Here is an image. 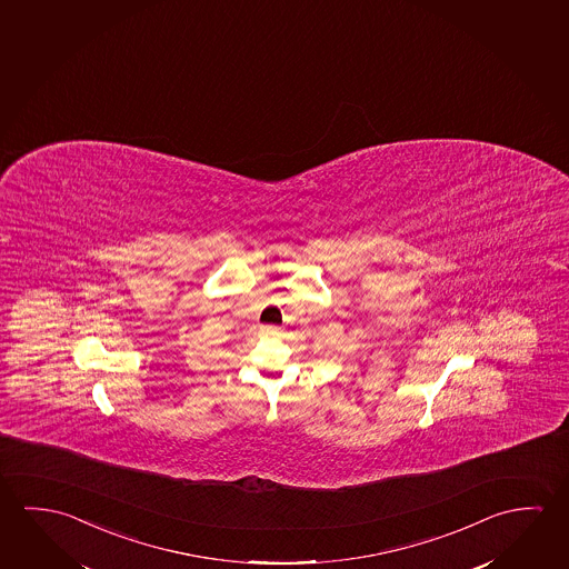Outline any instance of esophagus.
<instances>
[{"label": "esophagus", "instance_id": "1", "mask_svg": "<svg viewBox=\"0 0 569 569\" xmlns=\"http://www.w3.org/2000/svg\"><path fill=\"white\" fill-rule=\"evenodd\" d=\"M262 332H264V335L277 336L280 332V328L279 326L267 325L262 326Z\"/></svg>", "mask_w": 569, "mask_h": 569}]
</instances>
